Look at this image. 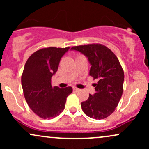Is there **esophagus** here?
<instances>
[{"instance_id": "esophagus-1", "label": "esophagus", "mask_w": 149, "mask_h": 149, "mask_svg": "<svg viewBox=\"0 0 149 149\" xmlns=\"http://www.w3.org/2000/svg\"><path fill=\"white\" fill-rule=\"evenodd\" d=\"M73 90H75V91H79L80 89H78V88H76V87H74V88H73Z\"/></svg>"}]
</instances>
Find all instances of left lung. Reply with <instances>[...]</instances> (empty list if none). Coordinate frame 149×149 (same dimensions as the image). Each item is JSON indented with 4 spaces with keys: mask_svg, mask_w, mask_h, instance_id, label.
<instances>
[{
    "mask_svg": "<svg viewBox=\"0 0 149 149\" xmlns=\"http://www.w3.org/2000/svg\"><path fill=\"white\" fill-rule=\"evenodd\" d=\"M71 50L78 51L88 58L91 65L90 76L98 82L95 92L81 103L85 115L100 120L115 111L123 95L124 72L118 58L111 49L101 44L75 46Z\"/></svg>",
    "mask_w": 149,
    "mask_h": 149,
    "instance_id": "left-lung-1",
    "label": "left lung"
}]
</instances>
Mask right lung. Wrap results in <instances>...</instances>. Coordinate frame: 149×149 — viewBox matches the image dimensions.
<instances>
[{
    "instance_id": "obj_1",
    "label": "right lung",
    "mask_w": 149,
    "mask_h": 149,
    "mask_svg": "<svg viewBox=\"0 0 149 149\" xmlns=\"http://www.w3.org/2000/svg\"><path fill=\"white\" fill-rule=\"evenodd\" d=\"M70 47L40 49L30 56L22 76V86L29 107L36 115L50 119L64 109L71 87H52L51 78L57 71L61 58Z\"/></svg>"
}]
</instances>
